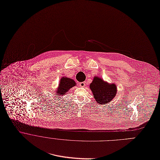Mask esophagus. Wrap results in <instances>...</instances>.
Here are the masks:
<instances>
[{
  "mask_svg": "<svg viewBox=\"0 0 160 160\" xmlns=\"http://www.w3.org/2000/svg\"><path fill=\"white\" fill-rule=\"evenodd\" d=\"M79 85H80V87H84L85 86V82H80V83H79Z\"/></svg>",
  "mask_w": 160,
  "mask_h": 160,
  "instance_id": "34e87169",
  "label": "esophagus"
}]
</instances>
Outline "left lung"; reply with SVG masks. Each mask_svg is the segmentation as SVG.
Masks as SVG:
<instances>
[{
	"instance_id": "1",
	"label": "left lung",
	"mask_w": 160,
	"mask_h": 160,
	"mask_svg": "<svg viewBox=\"0 0 160 160\" xmlns=\"http://www.w3.org/2000/svg\"><path fill=\"white\" fill-rule=\"evenodd\" d=\"M90 88L96 102L100 104H106L109 102L115 97L117 92L115 84L109 85L98 77L93 78Z\"/></svg>"
}]
</instances>
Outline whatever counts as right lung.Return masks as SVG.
Masks as SVG:
<instances>
[{
    "label": "right lung",
    "instance_id": "right-lung-1",
    "mask_svg": "<svg viewBox=\"0 0 160 160\" xmlns=\"http://www.w3.org/2000/svg\"><path fill=\"white\" fill-rule=\"evenodd\" d=\"M76 83L74 80L71 78L63 77L61 79L60 83L57 90L55 91V96H58V98H62L64 95H66L70 88L75 86Z\"/></svg>",
    "mask_w": 160,
    "mask_h": 160
}]
</instances>
